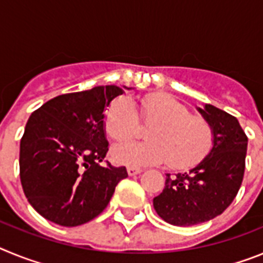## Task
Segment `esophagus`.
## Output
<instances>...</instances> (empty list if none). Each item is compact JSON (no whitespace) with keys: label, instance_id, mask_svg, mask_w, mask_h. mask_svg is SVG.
Here are the masks:
<instances>
[{"label":"esophagus","instance_id":"34e87169","mask_svg":"<svg viewBox=\"0 0 263 263\" xmlns=\"http://www.w3.org/2000/svg\"><path fill=\"white\" fill-rule=\"evenodd\" d=\"M141 173H142V170L138 167H127V175L129 176H136Z\"/></svg>","mask_w":263,"mask_h":263}]
</instances>
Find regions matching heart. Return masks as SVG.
I'll return each mask as SVG.
<instances>
[{
    "instance_id": "heart-1",
    "label": "heart",
    "mask_w": 263,
    "mask_h": 263,
    "mask_svg": "<svg viewBox=\"0 0 263 263\" xmlns=\"http://www.w3.org/2000/svg\"><path fill=\"white\" fill-rule=\"evenodd\" d=\"M139 117L153 124L146 132L147 142H120L111 148V159L129 167L168 163L173 168H190L211 152L213 130L210 122L192 116L185 105L171 96L152 95L139 101ZM105 132L115 141L130 138L138 127V113L127 97L121 96L108 106Z\"/></svg>"
}]
</instances>
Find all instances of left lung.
Wrapping results in <instances>:
<instances>
[{
    "label": "left lung",
    "mask_w": 263,
    "mask_h": 263,
    "mask_svg": "<svg viewBox=\"0 0 263 263\" xmlns=\"http://www.w3.org/2000/svg\"><path fill=\"white\" fill-rule=\"evenodd\" d=\"M196 109L212 127V148L185 173L167 174L163 192L153 200L159 217L176 227L201 224L221 215L234 200L245 171L248 137L238 120L210 104Z\"/></svg>",
    "instance_id": "left-lung-1"
}]
</instances>
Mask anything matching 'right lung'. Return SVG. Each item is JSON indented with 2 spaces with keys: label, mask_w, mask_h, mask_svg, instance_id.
Wrapping results in <instances>:
<instances>
[{
  "label": "right lung",
  "mask_w": 263,
  "mask_h": 263,
  "mask_svg": "<svg viewBox=\"0 0 263 263\" xmlns=\"http://www.w3.org/2000/svg\"><path fill=\"white\" fill-rule=\"evenodd\" d=\"M127 87L100 85L53 97L27 121L20 146L23 192L41 216L78 227L103 212L125 167L101 166L108 152L104 111Z\"/></svg>",
  "instance_id": "right-lung-1"
}]
</instances>
